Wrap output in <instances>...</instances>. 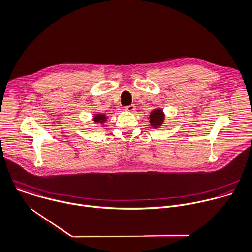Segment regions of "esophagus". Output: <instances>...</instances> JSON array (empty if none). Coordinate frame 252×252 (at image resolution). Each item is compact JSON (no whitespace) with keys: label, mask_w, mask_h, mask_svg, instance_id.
Segmentation results:
<instances>
[{"label":"esophagus","mask_w":252,"mask_h":252,"mask_svg":"<svg viewBox=\"0 0 252 252\" xmlns=\"http://www.w3.org/2000/svg\"><path fill=\"white\" fill-rule=\"evenodd\" d=\"M135 108H136V107H135V105H133V104H132V105L126 106L124 110H125V111H127V112H134V111H135Z\"/></svg>","instance_id":"34e87169"}]
</instances>
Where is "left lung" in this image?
Listing matches in <instances>:
<instances>
[{
  "label": "left lung",
  "instance_id": "left-lung-1",
  "mask_svg": "<svg viewBox=\"0 0 252 252\" xmlns=\"http://www.w3.org/2000/svg\"><path fill=\"white\" fill-rule=\"evenodd\" d=\"M150 124L153 126V128L158 129L163 124L165 120V114L162 109H155L150 113Z\"/></svg>",
  "mask_w": 252,
  "mask_h": 252
}]
</instances>
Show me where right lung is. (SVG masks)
<instances>
[{"mask_svg": "<svg viewBox=\"0 0 252 252\" xmlns=\"http://www.w3.org/2000/svg\"><path fill=\"white\" fill-rule=\"evenodd\" d=\"M94 122L96 123H104L106 120H107V117L105 114H95L93 116V119H92Z\"/></svg>", "mask_w": 252, "mask_h": 252, "instance_id": "1", "label": "right lung"}]
</instances>
